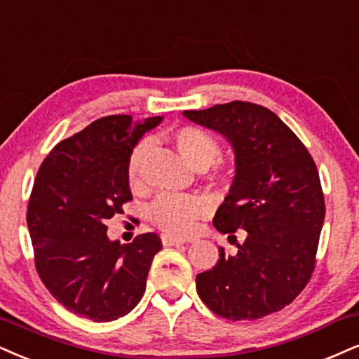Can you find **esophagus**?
Listing matches in <instances>:
<instances>
[{
    "label": "esophagus",
    "mask_w": 359,
    "mask_h": 359,
    "mask_svg": "<svg viewBox=\"0 0 359 359\" xmlns=\"http://www.w3.org/2000/svg\"><path fill=\"white\" fill-rule=\"evenodd\" d=\"M161 241H163V245H165V246H181V245H184L183 240H178V238H175V236H168V234H163Z\"/></svg>",
    "instance_id": "obj_1"
}]
</instances>
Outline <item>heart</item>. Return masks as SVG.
I'll list each match as a JSON object with an SVG mask.
<instances>
[{"instance_id":"heart-1","label":"heart","mask_w":359,"mask_h":359,"mask_svg":"<svg viewBox=\"0 0 359 359\" xmlns=\"http://www.w3.org/2000/svg\"><path fill=\"white\" fill-rule=\"evenodd\" d=\"M171 143L181 158L194 170H205L219 154L218 140L210 131L198 126H181L170 133ZM149 143L141 141L133 148L126 163V181L133 191L143 188L141 165L148 153ZM210 211V205L201 196L194 194H161L149 208V218L159 229L175 234L188 236L193 233L196 221Z\"/></svg>"}]
</instances>
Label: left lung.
Returning <instances> with one entry per match:
<instances>
[{
    "label": "left lung",
    "instance_id": "obj_1",
    "mask_svg": "<svg viewBox=\"0 0 359 359\" xmlns=\"http://www.w3.org/2000/svg\"><path fill=\"white\" fill-rule=\"evenodd\" d=\"M183 114L231 144L234 178L213 223L223 234L245 233L236 253L219 248L213 269L198 274V294L211 311L233 321L280 311L302 293L315 269L325 223L315 161L263 106L233 101Z\"/></svg>",
    "mask_w": 359,
    "mask_h": 359
}]
</instances>
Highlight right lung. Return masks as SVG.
Here are the masks:
<instances>
[{
  "label": "right lung",
  "mask_w": 359,
  "mask_h": 359,
  "mask_svg": "<svg viewBox=\"0 0 359 359\" xmlns=\"http://www.w3.org/2000/svg\"><path fill=\"white\" fill-rule=\"evenodd\" d=\"M163 116L93 121L44 158L28 203V229L39 278L60 304L96 323L128 315L146 290L161 241L144 233L121 245L106 221L131 201L126 163Z\"/></svg>",
  "instance_id": "add662e5"
}]
</instances>
